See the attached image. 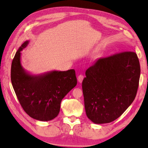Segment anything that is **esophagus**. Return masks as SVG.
I'll use <instances>...</instances> for the list:
<instances>
[{
    "mask_svg": "<svg viewBox=\"0 0 148 148\" xmlns=\"http://www.w3.org/2000/svg\"><path fill=\"white\" fill-rule=\"evenodd\" d=\"M84 75H78V77L77 78L78 81L79 82V83H82L83 80H84Z\"/></svg>",
    "mask_w": 148,
    "mask_h": 148,
    "instance_id": "obj_1",
    "label": "esophagus"
}]
</instances>
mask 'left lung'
Instances as JSON below:
<instances>
[{"instance_id": "8db88e82", "label": "left lung", "mask_w": 148, "mask_h": 148, "mask_svg": "<svg viewBox=\"0 0 148 148\" xmlns=\"http://www.w3.org/2000/svg\"><path fill=\"white\" fill-rule=\"evenodd\" d=\"M136 53L100 58L86 70L82 82L86 114L95 124L115 121L134 101L140 77Z\"/></svg>"}]
</instances>
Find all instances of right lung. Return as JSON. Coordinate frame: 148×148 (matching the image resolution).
<instances>
[{"label": "right lung", "instance_id": "add662e5", "mask_svg": "<svg viewBox=\"0 0 148 148\" xmlns=\"http://www.w3.org/2000/svg\"><path fill=\"white\" fill-rule=\"evenodd\" d=\"M28 44L29 41H26L19 47L12 60V85L20 104L29 116L41 121H51L58 115L62 99L77 85L75 71L29 73L21 62V51Z\"/></svg>", "mask_w": 148, "mask_h": 148}]
</instances>
